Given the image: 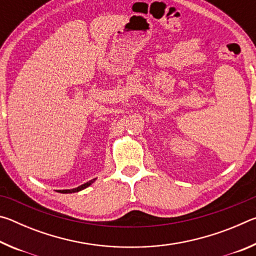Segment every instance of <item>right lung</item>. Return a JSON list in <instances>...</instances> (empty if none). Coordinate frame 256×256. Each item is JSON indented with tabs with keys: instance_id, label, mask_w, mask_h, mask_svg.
I'll return each mask as SVG.
<instances>
[{
	"instance_id": "add662e5",
	"label": "right lung",
	"mask_w": 256,
	"mask_h": 256,
	"mask_svg": "<svg viewBox=\"0 0 256 256\" xmlns=\"http://www.w3.org/2000/svg\"><path fill=\"white\" fill-rule=\"evenodd\" d=\"M94 180H96V178H94V180H92L86 182V183H84V184H82V185H80V186H78L76 188H71V190H58V192H60V193H74V192H79V190H84V188H88V186L92 185Z\"/></svg>"
}]
</instances>
